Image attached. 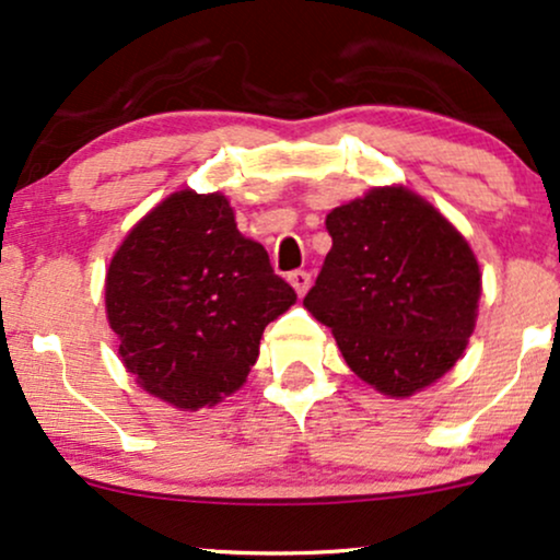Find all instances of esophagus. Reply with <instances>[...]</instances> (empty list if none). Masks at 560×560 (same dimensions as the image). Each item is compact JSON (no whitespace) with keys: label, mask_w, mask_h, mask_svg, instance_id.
Masks as SVG:
<instances>
[{"label":"esophagus","mask_w":560,"mask_h":560,"mask_svg":"<svg viewBox=\"0 0 560 560\" xmlns=\"http://www.w3.org/2000/svg\"><path fill=\"white\" fill-rule=\"evenodd\" d=\"M287 279H289V284L294 287V292L300 294V298L310 289V273L307 271H292L287 276Z\"/></svg>","instance_id":"1"}]
</instances>
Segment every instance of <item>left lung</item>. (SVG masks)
Segmentation results:
<instances>
[{
	"label": "left lung",
	"instance_id": "1",
	"mask_svg": "<svg viewBox=\"0 0 560 560\" xmlns=\"http://www.w3.org/2000/svg\"><path fill=\"white\" fill-rule=\"evenodd\" d=\"M331 253L305 307L347 365L412 396L456 365L475 331L480 266L467 240L407 187H373L326 215Z\"/></svg>",
	"mask_w": 560,
	"mask_h": 560
}]
</instances>
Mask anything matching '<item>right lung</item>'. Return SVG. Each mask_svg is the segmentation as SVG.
Masks as SVG:
<instances>
[{"label": "right lung", "mask_w": 560, "mask_h": 560, "mask_svg": "<svg viewBox=\"0 0 560 560\" xmlns=\"http://www.w3.org/2000/svg\"><path fill=\"white\" fill-rule=\"evenodd\" d=\"M298 302L219 192L179 190L130 229L106 271V318L127 373L177 409L213 407Z\"/></svg>", "instance_id": "add662e5"}]
</instances>
